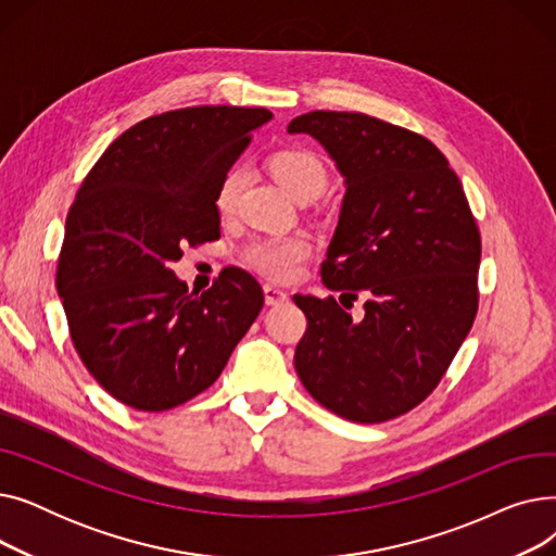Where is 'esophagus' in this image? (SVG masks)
I'll list each match as a JSON object with an SVG mask.
<instances>
[{
	"label": "esophagus",
	"mask_w": 556,
	"mask_h": 556,
	"mask_svg": "<svg viewBox=\"0 0 556 556\" xmlns=\"http://www.w3.org/2000/svg\"><path fill=\"white\" fill-rule=\"evenodd\" d=\"M263 295H266V304H268V306H279V304L288 302V293H286V290H281V288L273 286V283L263 286Z\"/></svg>",
	"instance_id": "1"
}]
</instances>
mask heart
I'll list each match as a JSON object with an SVG mask.
<instances>
[{"instance_id": "b5f03b06", "label": "heart", "mask_w": 556, "mask_h": 556, "mask_svg": "<svg viewBox=\"0 0 556 556\" xmlns=\"http://www.w3.org/2000/svg\"><path fill=\"white\" fill-rule=\"evenodd\" d=\"M270 170L275 175V180L295 200L311 191L323 193L327 185L325 166L306 151L277 153L270 160ZM243 185H245V168L237 166L225 175L216 193V207L223 214L231 212ZM308 254H311V241L302 237V233H293V237H273V239H261L250 243L245 248V263L263 277L286 281L298 275L300 266L306 261Z\"/></svg>"}]
</instances>
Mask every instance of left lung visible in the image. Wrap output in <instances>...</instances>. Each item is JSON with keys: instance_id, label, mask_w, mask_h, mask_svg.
I'll return each instance as SVG.
<instances>
[{"instance_id": "8db88e82", "label": "left lung", "mask_w": 556, "mask_h": 556, "mask_svg": "<svg viewBox=\"0 0 556 556\" xmlns=\"http://www.w3.org/2000/svg\"><path fill=\"white\" fill-rule=\"evenodd\" d=\"M336 164L344 198L323 263L333 298L295 295L308 329L295 369L331 413L381 424L442 381L478 311L480 233L448 160L426 137L361 112L313 110L288 124Z\"/></svg>"}]
</instances>
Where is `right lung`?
I'll return each mask as SVG.
<instances>
[{"instance_id": "obj_1", "label": "right lung", "mask_w": 556, "mask_h": 556, "mask_svg": "<svg viewBox=\"0 0 556 556\" xmlns=\"http://www.w3.org/2000/svg\"><path fill=\"white\" fill-rule=\"evenodd\" d=\"M270 119L233 105L149 116L108 146L76 193L58 295L85 367L135 410H170L207 390L263 308L245 270L198 295L170 263L182 245L220 237L218 187Z\"/></svg>"}]
</instances>
